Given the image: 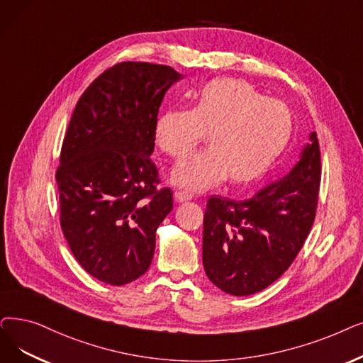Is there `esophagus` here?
Listing matches in <instances>:
<instances>
[{
	"mask_svg": "<svg viewBox=\"0 0 363 363\" xmlns=\"http://www.w3.org/2000/svg\"><path fill=\"white\" fill-rule=\"evenodd\" d=\"M193 194L190 193H185V191H175V199L179 203H184V201H188V200H193Z\"/></svg>",
	"mask_w": 363,
	"mask_h": 363,
	"instance_id": "esophagus-1",
	"label": "esophagus"
}]
</instances>
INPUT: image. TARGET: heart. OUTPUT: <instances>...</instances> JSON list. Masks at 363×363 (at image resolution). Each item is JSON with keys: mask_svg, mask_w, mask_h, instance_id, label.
I'll return each mask as SVG.
<instances>
[{"mask_svg": "<svg viewBox=\"0 0 363 363\" xmlns=\"http://www.w3.org/2000/svg\"><path fill=\"white\" fill-rule=\"evenodd\" d=\"M294 132L291 109L235 78H216L190 109H167L155 120V143L170 157L190 154L208 135L209 150L181 160L172 182L203 191L228 178L246 185L264 177L286 150Z\"/></svg>", "mask_w": 363, "mask_h": 363, "instance_id": "obj_1", "label": "heart"}]
</instances>
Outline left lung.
Returning <instances> with one entry per match:
<instances>
[{"instance_id": "obj_1", "label": "left lung", "mask_w": 363, "mask_h": 363, "mask_svg": "<svg viewBox=\"0 0 363 363\" xmlns=\"http://www.w3.org/2000/svg\"><path fill=\"white\" fill-rule=\"evenodd\" d=\"M295 167L252 197L213 196L203 218V267L225 294L245 296L270 286L301 250L316 216L320 150L316 132Z\"/></svg>"}]
</instances>
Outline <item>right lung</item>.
<instances>
[{
  "instance_id": "1",
  "label": "right lung",
  "mask_w": 363,
  "mask_h": 363,
  "mask_svg": "<svg viewBox=\"0 0 363 363\" xmlns=\"http://www.w3.org/2000/svg\"><path fill=\"white\" fill-rule=\"evenodd\" d=\"M181 78L167 65L121 62L72 113L56 170L60 227L78 264L108 285L150 269L155 231L173 208L150 155L162 101Z\"/></svg>"
}]
</instances>
